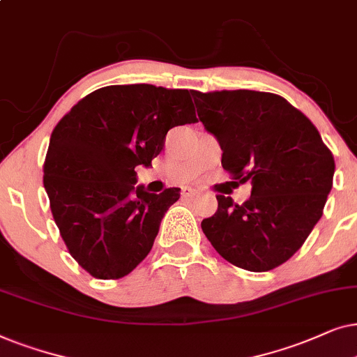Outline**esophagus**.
Here are the masks:
<instances>
[{
  "label": "esophagus",
  "instance_id": "34e87169",
  "mask_svg": "<svg viewBox=\"0 0 357 357\" xmlns=\"http://www.w3.org/2000/svg\"><path fill=\"white\" fill-rule=\"evenodd\" d=\"M183 196L188 197V199H192V197L199 196V191H197V189H194V188H184L183 189Z\"/></svg>",
  "mask_w": 357,
  "mask_h": 357
}]
</instances>
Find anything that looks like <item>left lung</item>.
<instances>
[{
	"mask_svg": "<svg viewBox=\"0 0 357 357\" xmlns=\"http://www.w3.org/2000/svg\"><path fill=\"white\" fill-rule=\"evenodd\" d=\"M204 127L217 137L231 179L251 181L243 204L218 194L201 227L217 253L263 273L294 256L323 215L335 158L317 127L282 96L250 91H191Z\"/></svg>",
	"mask_w": 357,
	"mask_h": 357,
	"instance_id": "obj_1",
	"label": "left lung"
}]
</instances>
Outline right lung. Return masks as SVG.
Returning <instances> with one entry per match:
<instances>
[{
  "label": "right lung",
  "mask_w": 357,
  "mask_h": 357,
  "mask_svg": "<svg viewBox=\"0 0 357 357\" xmlns=\"http://www.w3.org/2000/svg\"><path fill=\"white\" fill-rule=\"evenodd\" d=\"M197 122L188 89L116 84L79 99L52 132L44 161L50 211L70 255L98 279H121L150 253L179 188H135L169 129Z\"/></svg>",
  "instance_id": "add662e5"
}]
</instances>
